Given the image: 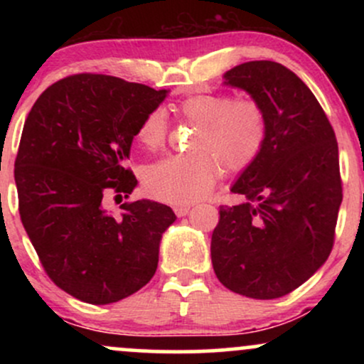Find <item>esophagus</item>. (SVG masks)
<instances>
[{"label": "esophagus", "instance_id": "obj_1", "mask_svg": "<svg viewBox=\"0 0 364 364\" xmlns=\"http://www.w3.org/2000/svg\"><path fill=\"white\" fill-rule=\"evenodd\" d=\"M190 205H176L174 207V214H176L178 217H185L188 212H190Z\"/></svg>", "mask_w": 364, "mask_h": 364}]
</instances>
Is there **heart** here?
Here are the masks:
<instances>
[{"label": "heart", "instance_id": "b5f03b06", "mask_svg": "<svg viewBox=\"0 0 364 364\" xmlns=\"http://www.w3.org/2000/svg\"><path fill=\"white\" fill-rule=\"evenodd\" d=\"M178 116L200 124L191 156H171L149 166L144 186L152 198L185 205L203 198L220 173L243 171L257 161L267 140V116L253 99H232L228 94H198L183 99ZM168 135V121L161 109L150 111L136 132L147 150H159Z\"/></svg>", "mask_w": 364, "mask_h": 364}]
</instances>
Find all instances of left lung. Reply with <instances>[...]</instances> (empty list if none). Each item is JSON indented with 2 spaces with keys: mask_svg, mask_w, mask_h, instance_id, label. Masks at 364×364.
<instances>
[{
  "mask_svg": "<svg viewBox=\"0 0 364 364\" xmlns=\"http://www.w3.org/2000/svg\"><path fill=\"white\" fill-rule=\"evenodd\" d=\"M263 107L267 140L212 232L214 272L246 298L275 299L306 282L328 258L342 202L336 133L313 92L281 63L248 61L224 75Z\"/></svg>",
  "mask_w": 364,
  "mask_h": 364,
  "instance_id": "1",
  "label": "left lung"
}]
</instances>
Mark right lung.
<instances>
[{
	"label": "right lung",
	"mask_w": 364,
	"mask_h": 364,
	"mask_svg": "<svg viewBox=\"0 0 364 364\" xmlns=\"http://www.w3.org/2000/svg\"><path fill=\"white\" fill-rule=\"evenodd\" d=\"M168 90L109 75L80 73L53 83L25 119L15 183L20 219L49 279L90 304L128 298L154 277L159 245L176 220L152 200L106 210L128 198L133 136Z\"/></svg>",
	"instance_id": "obj_1"
}]
</instances>
